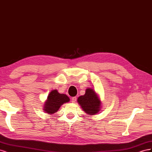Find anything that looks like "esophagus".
<instances>
[{
  "instance_id": "1",
  "label": "esophagus",
  "mask_w": 152,
  "mask_h": 152,
  "mask_svg": "<svg viewBox=\"0 0 152 152\" xmlns=\"http://www.w3.org/2000/svg\"><path fill=\"white\" fill-rule=\"evenodd\" d=\"M76 100H77V97H73L72 98V103H75Z\"/></svg>"
}]
</instances>
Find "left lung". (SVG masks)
Wrapping results in <instances>:
<instances>
[{"mask_svg": "<svg viewBox=\"0 0 152 152\" xmlns=\"http://www.w3.org/2000/svg\"><path fill=\"white\" fill-rule=\"evenodd\" d=\"M77 102L84 112L89 115L98 113L101 107V102L97 94L93 89L91 88L87 89L85 94L79 96Z\"/></svg>", "mask_w": 152, "mask_h": 152, "instance_id": "8db88e82", "label": "left lung"}]
</instances>
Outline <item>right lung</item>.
Listing matches in <instances>:
<instances>
[{"instance_id": "obj_1", "label": "right lung", "mask_w": 152, "mask_h": 152, "mask_svg": "<svg viewBox=\"0 0 152 152\" xmlns=\"http://www.w3.org/2000/svg\"><path fill=\"white\" fill-rule=\"evenodd\" d=\"M69 101L70 98L66 94H60L57 90H53L48 96L44 110L49 114L56 113L63 103H67Z\"/></svg>"}]
</instances>
